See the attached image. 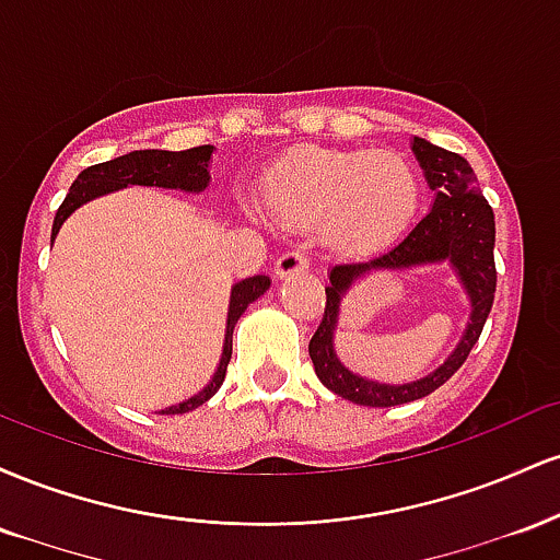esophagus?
I'll return each instance as SVG.
<instances>
[{
  "mask_svg": "<svg viewBox=\"0 0 560 560\" xmlns=\"http://www.w3.org/2000/svg\"><path fill=\"white\" fill-rule=\"evenodd\" d=\"M307 266H311V260H307L302 253H298V249H292V253H284L279 260H276L273 276L276 279H287V276L307 271Z\"/></svg>",
  "mask_w": 560,
  "mask_h": 560,
  "instance_id": "1",
  "label": "esophagus"
}]
</instances>
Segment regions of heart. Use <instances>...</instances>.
<instances>
[{
	"mask_svg": "<svg viewBox=\"0 0 560 560\" xmlns=\"http://www.w3.org/2000/svg\"><path fill=\"white\" fill-rule=\"evenodd\" d=\"M260 195L273 221L316 226L324 249L363 255L387 247L410 226L421 182L400 152L307 147L268 171Z\"/></svg>",
	"mask_w": 560,
	"mask_h": 560,
	"instance_id": "1",
	"label": "heart"
}]
</instances>
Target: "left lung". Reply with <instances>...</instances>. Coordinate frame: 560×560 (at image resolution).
<instances>
[{
	"label": "left lung",
	"instance_id": "obj_1",
	"mask_svg": "<svg viewBox=\"0 0 560 560\" xmlns=\"http://www.w3.org/2000/svg\"><path fill=\"white\" fill-rule=\"evenodd\" d=\"M410 150L419 160L429 189L434 191L432 210L387 253L363 262L331 266L324 318H320L318 331L313 334L311 345H307L320 384L331 389L334 395L358 405H369V408H392V405L413 402L440 389L466 363L468 352L477 345L485 320L492 311L494 284H498V273H494V215L487 199L481 197L477 176H474L468 160L419 137L410 139ZM440 261H447L454 268L472 305L469 324L454 352L434 372L413 383L387 385L352 375L332 350V334L338 325L343 294L352 283L374 270H404L405 267L439 265Z\"/></svg>",
	"mask_w": 560,
	"mask_h": 560
}]
</instances>
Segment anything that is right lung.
Returning a JSON list of instances; mask_svg holds the SVG:
<instances>
[{
    "instance_id": "add662e5",
    "label": "right lung",
    "mask_w": 560,
    "mask_h": 560,
    "mask_svg": "<svg viewBox=\"0 0 560 560\" xmlns=\"http://www.w3.org/2000/svg\"><path fill=\"white\" fill-rule=\"evenodd\" d=\"M210 160H213V147H191L184 152H168V150H133L128 155H120L107 163L92 165V168L81 171L73 186H70L66 202L57 210L55 223H52V242L60 234L62 223L68 221L81 205L92 202V199L110 195V191H120L126 186H158V189H176L186 191V195H199L210 186ZM271 287L268 276H249V279L236 281L231 287L229 298V316H226V334H223V350L221 361L213 378L205 384L197 395L186 397L184 402L171 405L163 410V416H176V413H189V410L199 408L202 402H208L210 397L221 389L223 378H226V365L231 361V337H234L236 320L242 318V313L247 311L249 302H255L260 294H266V289Z\"/></svg>"
}]
</instances>
